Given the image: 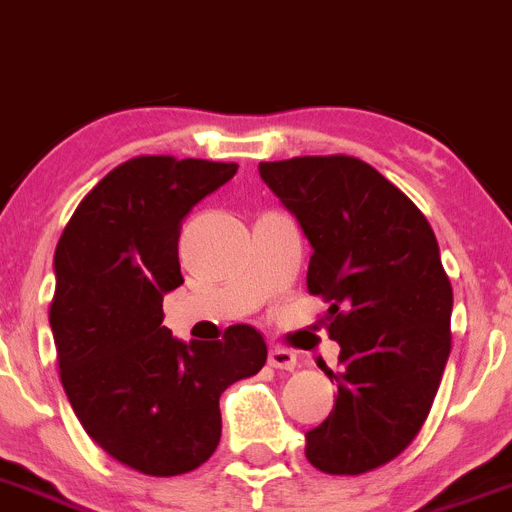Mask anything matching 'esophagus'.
Returning <instances> with one entry per match:
<instances>
[{
	"instance_id": "1",
	"label": "esophagus",
	"mask_w": 512,
	"mask_h": 512,
	"mask_svg": "<svg viewBox=\"0 0 512 512\" xmlns=\"http://www.w3.org/2000/svg\"><path fill=\"white\" fill-rule=\"evenodd\" d=\"M268 363L273 368H281V371H293V368H296V355H293L288 348L275 345V348H270Z\"/></svg>"
}]
</instances>
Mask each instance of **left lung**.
Listing matches in <instances>:
<instances>
[{
	"label": "left lung",
	"mask_w": 512,
	"mask_h": 512,
	"mask_svg": "<svg viewBox=\"0 0 512 512\" xmlns=\"http://www.w3.org/2000/svg\"><path fill=\"white\" fill-rule=\"evenodd\" d=\"M260 177L311 244L306 288L340 342L330 417L306 433L324 474L397 459L428 420L451 353L453 291L420 208L371 164L345 154L260 162Z\"/></svg>",
	"instance_id": "1"
}]
</instances>
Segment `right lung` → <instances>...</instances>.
Segmentation results:
<instances>
[{
	"instance_id": "obj_1",
	"label": "right lung",
	"mask_w": 512,
	"mask_h": 512,
	"mask_svg": "<svg viewBox=\"0 0 512 512\" xmlns=\"http://www.w3.org/2000/svg\"><path fill=\"white\" fill-rule=\"evenodd\" d=\"M234 172V162L128 159L84 195L56 244L48 319L71 410L102 451L149 477L211 459L221 391L268 361L250 324L190 345L162 327V296L182 283V219Z\"/></svg>"
}]
</instances>
